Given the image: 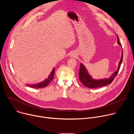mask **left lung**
I'll use <instances>...</instances> for the list:
<instances>
[{"label":"left lung","mask_w":134,"mask_h":134,"mask_svg":"<svg viewBox=\"0 0 134 134\" xmlns=\"http://www.w3.org/2000/svg\"><path fill=\"white\" fill-rule=\"evenodd\" d=\"M117 38H118L117 41L118 44L121 46V44L119 42L118 35H117ZM122 58H123V52H122L121 58L119 64V67L118 68V70L114 72L110 78L103 79V80H93L91 77V76L88 74L84 66L82 64H81L80 71H79V78L81 82H82V83H83L84 85L91 88L100 87L104 86L111 84L113 81V80L114 79V78L116 77V76H117V75L119 72V70L122 61Z\"/></svg>","instance_id":"1"}]
</instances>
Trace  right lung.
<instances>
[{
	"instance_id": "right-lung-1",
	"label": "right lung",
	"mask_w": 134,
	"mask_h": 134,
	"mask_svg": "<svg viewBox=\"0 0 134 134\" xmlns=\"http://www.w3.org/2000/svg\"><path fill=\"white\" fill-rule=\"evenodd\" d=\"M54 69H53L52 71L51 72L50 74L49 75L48 78L46 80H45L44 81H43L42 82H40L39 83H37V84H33V85H27L29 87H31L32 88H40L45 87L53 80V76H54Z\"/></svg>"
}]
</instances>
